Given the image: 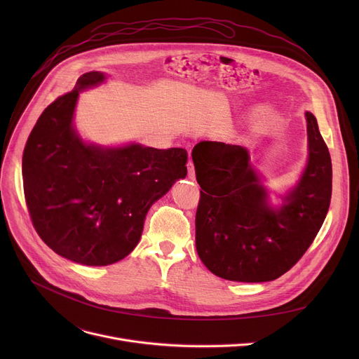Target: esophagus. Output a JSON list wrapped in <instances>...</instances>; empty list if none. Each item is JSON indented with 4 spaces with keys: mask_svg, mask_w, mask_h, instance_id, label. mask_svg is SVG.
<instances>
[{
    "mask_svg": "<svg viewBox=\"0 0 359 359\" xmlns=\"http://www.w3.org/2000/svg\"><path fill=\"white\" fill-rule=\"evenodd\" d=\"M187 176H189L190 180H194V179H196V172H194L193 162H189V163H187Z\"/></svg>",
    "mask_w": 359,
    "mask_h": 359,
    "instance_id": "esophagus-1",
    "label": "esophagus"
}]
</instances>
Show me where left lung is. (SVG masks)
Wrapping results in <instances>:
<instances>
[{
    "mask_svg": "<svg viewBox=\"0 0 359 359\" xmlns=\"http://www.w3.org/2000/svg\"><path fill=\"white\" fill-rule=\"evenodd\" d=\"M309 163L280 209L267 203L243 146L200 142L191 158L200 184L196 248L213 274L230 281L264 283L294 267L328 213L332 165L311 112H305Z\"/></svg>",
    "mask_w": 359,
    "mask_h": 359,
    "instance_id": "obj_1",
    "label": "left lung"
}]
</instances>
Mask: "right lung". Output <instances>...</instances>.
I'll list each match as a JSON object with an SVG mask.
<instances>
[{"label":"right lung","mask_w":359,"mask_h":359,"mask_svg":"<svg viewBox=\"0 0 359 359\" xmlns=\"http://www.w3.org/2000/svg\"><path fill=\"white\" fill-rule=\"evenodd\" d=\"M105 79L79 76L36 121L22 155L27 208L42 241L85 266H109L136 247L147 210L187 175V151L140 144H85L72 126L79 90Z\"/></svg>","instance_id":"right-lung-1"}]
</instances>
